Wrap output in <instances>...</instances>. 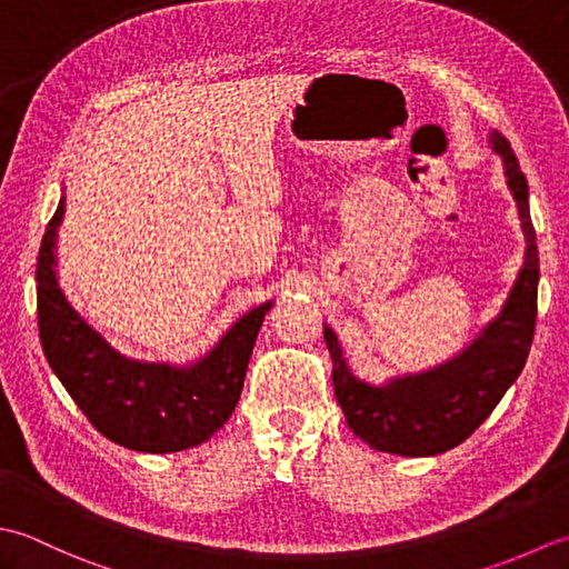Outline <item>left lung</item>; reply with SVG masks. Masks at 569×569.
<instances>
[{
    "label": "left lung",
    "instance_id": "obj_1",
    "mask_svg": "<svg viewBox=\"0 0 569 569\" xmlns=\"http://www.w3.org/2000/svg\"><path fill=\"white\" fill-rule=\"evenodd\" d=\"M513 193L526 252L503 307L447 361L417 373L370 382L351 368L339 336L323 323L333 361V392L356 437L398 457H435L461 445L513 386L532 343L538 315V246L528 206V181L508 139L489 134Z\"/></svg>",
    "mask_w": 569,
    "mask_h": 569
}]
</instances>
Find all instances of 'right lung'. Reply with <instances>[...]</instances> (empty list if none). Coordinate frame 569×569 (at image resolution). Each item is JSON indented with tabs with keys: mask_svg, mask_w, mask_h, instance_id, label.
I'll return each instance as SVG.
<instances>
[{
	"mask_svg": "<svg viewBox=\"0 0 569 569\" xmlns=\"http://www.w3.org/2000/svg\"><path fill=\"white\" fill-rule=\"evenodd\" d=\"M63 213L66 196L49 220L37 262L39 333L51 370L114 445L171 455L211 439L236 410L254 339L274 301L246 311L196 361L127 356L80 315L58 282L56 242Z\"/></svg>",
	"mask_w": 569,
	"mask_h": 569,
	"instance_id": "obj_1",
	"label": "right lung"
}]
</instances>
